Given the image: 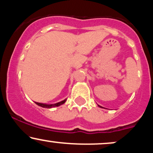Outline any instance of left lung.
Listing matches in <instances>:
<instances>
[{
	"instance_id": "obj_1",
	"label": "left lung",
	"mask_w": 153,
	"mask_h": 153,
	"mask_svg": "<svg viewBox=\"0 0 153 153\" xmlns=\"http://www.w3.org/2000/svg\"><path fill=\"white\" fill-rule=\"evenodd\" d=\"M99 107H101V106H99Z\"/></svg>"
}]
</instances>
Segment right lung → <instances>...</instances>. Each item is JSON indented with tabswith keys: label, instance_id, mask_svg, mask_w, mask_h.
Here are the masks:
<instances>
[{
	"label": "right lung",
	"instance_id": "obj_1",
	"mask_svg": "<svg viewBox=\"0 0 153 153\" xmlns=\"http://www.w3.org/2000/svg\"><path fill=\"white\" fill-rule=\"evenodd\" d=\"M66 100L67 99H65V100H63V101H60V102L54 103V104H46V103H38V102H35V103H36V104H37L38 106L43 107V108H54V107H56V106H60V105L63 104L64 103H65Z\"/></svg>",
	"mask_w": 153,
	"mask_h": 153
}]
</instances>
